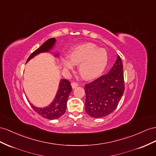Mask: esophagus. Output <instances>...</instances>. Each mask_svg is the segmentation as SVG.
<instances>
[{"mask_svg": "<svg viewBox=\"0 0 156 156\" xmlns=\"http://www.w3.org/2000/svg\"><path fill=\"white\" fill-rule=\"evenodd\" d=\"M71 86H72V87H73V89H74V88H76V87H77L78 86V84L76 82H73V83H71Z\"/></svg>", "mask_w": 156, "mask_h": 156, "instance_id": "1", "label": "esophagus"}]
</instances>
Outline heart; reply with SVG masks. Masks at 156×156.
<instances>
[{
  "label": "heart",
  "mask_w": 156,
  "mask_h": 156,
  "mask_svg": "<svg viewBox=\"0 0 156 156\" xmlns=\"http://www.w3.org/2000/svg\"><path fill=\"white\" fill-rule=\"evenodd\" d=\"M68 57L61 58L64 69H73L78 65L81 76L86 80L98 77L105 70L108 63V54L105 49L98 48L92 43H84L76 45L69 51Z\"/></svg>",
  "instance_id": "heart-1"
}]
</instances>
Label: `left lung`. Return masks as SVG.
<instances>
[{
    "label": "left lung",
    "mask_w": 156,
    "mask_h": 156,
    "mask_svg": "<svg viewBox=\"0 0 156 156\" xmlns=\"http://www.w3.org/2000/svg\"><path fill=\"white\" fill-rule=\"evenodd\" d=\"M123 66L117 55L108 73L85 85V110L90 117L101 118L117 108L125 90Z\"/></svg>",
    "instance_id": "left-lung-1"
}]
</instances>
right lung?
<instances>
[{"instance_id": "add662e5", "label": "right lung", "mask_w": 156, "mask_h": 156, "mask_svg": "<svg viewBox=\"0 0 156 156\" xmlns=\"http://www.w3.org/2000/svg\"><path fill=\"white\" fill-rule=\"evenodd\" d=\"M56 41L57 40L55 38H51L47 40L41 47L35 50L32 54H31L26 62L30 61L31 58L40 53H49L54 49ZM53 55H54L55 57H58L59 56L58 53L57 51L55 53H53ZM71 91L72 86L70 82L66 79H61L60 80L58 90L55 97L49 105L44 107H38L34 105L31 103H30V105L35 112H37L43 118L49 120L57 119L62 117L65 113L67 99L69 98Z\"/></svg>"}]
</instances>
